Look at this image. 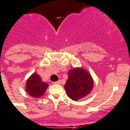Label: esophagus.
Wrapping results in <instances>:
<instances>
[{
  "label": "esophagus",
  "mask_w": 130,
  "mask_h": 130,
  "mask_svg": "<svg viewBox=\"0 0 130 130\" xmlns=\"http://www.w3.org/2000/svg\"><path fill=\"white\" fill-rule=\"evenodd\" d=\"M60 84V81H57V82H54L53 84Z\"/></svg>",
  "instance_id": "obj_1"
}]
</instances>
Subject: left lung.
Returning a JSON list of instances; mask_svg holds the SVG:
<instances>
[{
	"instance_id": "1",
	"label": "left lung",
	"mask_w": 130,
	"mask_h": 130,
	"mask_svg": "<svg viewBox=\"0 0 130 130\" xmlns=\"http://www.w3.org/2000/svg\"><path fill=\"white\" fill-rule=\"evenodd\" d=\"M68 76L64 88L70 99L78 101L90 94L93 89V80L86 69H72L69 71Z\"/></svg>"
}]
</instances>
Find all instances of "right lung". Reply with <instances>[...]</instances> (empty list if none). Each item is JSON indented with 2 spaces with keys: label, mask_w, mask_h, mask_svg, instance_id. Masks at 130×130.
<instances>
[{
  "label": "right lung",
  "mask_w": 130,
  "mask_h": 130,
  "mask_svg": "<svg viewBox=\"0 0 130 130\" xmlns=\"http://www.w3.org/2000/svg\"><path fill=\"white\" fill-rule=\"evenodd\" d=\"M48 87V84L42 80L40 75L34 73L27 80L25 91L32 98H39L44 94Z\"/></svg>",
  "instance_id": "add662e5"
}]
</instances>
